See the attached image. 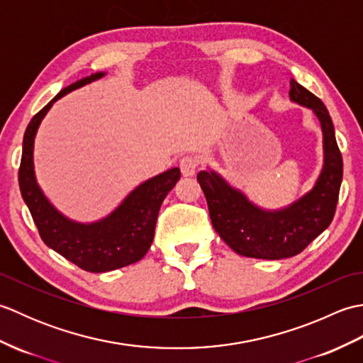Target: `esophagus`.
I'll list each match as a JSON object with an SVG mask.
<instances>
[{"label":"esophagus","instance_id":"1","mask_svg":"<svg viewBox=\"0 0 363 363\" xmlns=\"http://www.w3.org/2000/svg\"><path fill=\"white\" fill-rule=\"evenodd\" d=\"M198 167V159L195 156H184L179 160V168L184 176H194Z\"/></svg>","mask_w":363,"mask_h":363}]
</instances>
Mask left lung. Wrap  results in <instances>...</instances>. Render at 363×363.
I'll return each instance as SVG.
<instances>
[{
  "mask_svg": "<svg viewBox=\"0 0 363 363\" xmlns=\"http://www.w3.org/2000/svg\"><path fill=\"white\" fill-rule=\"evenodd\" d=\"M289 95L293 103L312 109L323 130L325 164L311 191L284 209L267 211L252 204L213 169H203L196 176L209 206L213 229L245 257L277 260L296 256L328 229L335 213L343 159L333 120L321 99L296 81L291 79Z\"/></svg>",
  "mask_w": 363,
  "mask_h": 363,
  "instance_id": "obj_1",
  "label": "left lung"
}]
</instances>
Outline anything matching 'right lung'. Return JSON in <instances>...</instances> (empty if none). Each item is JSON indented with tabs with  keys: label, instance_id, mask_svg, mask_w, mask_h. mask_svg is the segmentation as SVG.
I'll return each instance as SVG.
<instances>
[{
	"label": "right lung",
	"instance_id": "1",
	"mask_svg": "<svg viewBox=\"0 0 363 363\" xmlns=\"http://www.w3.org/2000/svg\"><path fill=\"white\" fill-rule=\"evenodd\" d=\"M106 73H94L62 89L29 121L23 137L18 169L21 196L38 229L42 240L74 265L90 273H106L140 260L154 238L157 215L168 191L181 177L174 167L142 182L123 199L106 218L95 223H78L60 213L38 187L34 173V138L43 117L59 98L70 94Z\"/></svg>",
	"mask_w": 363,
	"mask_h": 363
}]
</instances>
